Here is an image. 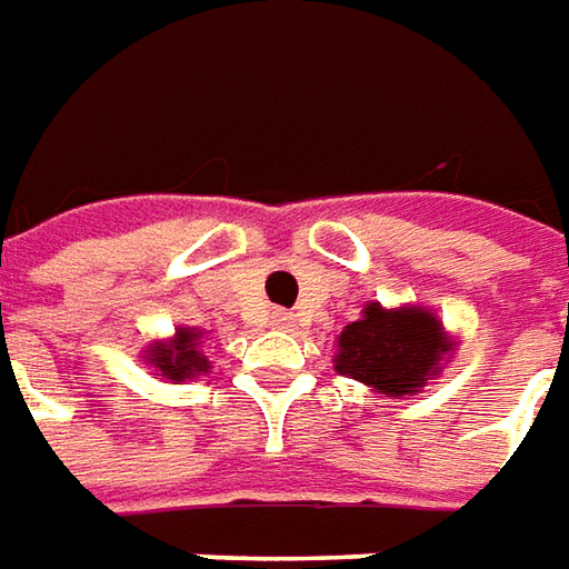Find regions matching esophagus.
Segmentation results:
<instances>
[{
    "label": "esophagus",
    "mask_w": 569,
    "mask_h": 569,
    "mask_svg": "<svg viewBox=\"0 0 569 569\" xmlns=\"http://www.w3.org/2000/svg\"><path fill=\"white\" fill-rule=\"evenodd\" d=\"M272 326L274 329H291V326H295V313H288V310H272Z\"/></svg>",
    "instance_id": "1"
}]
</instances>
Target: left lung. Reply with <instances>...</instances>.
<instances>
[{
  "mask_svg": "<svg viewBox=\"0 0 569 569\" xmlns=\"http://www.w3.org/2000/svg\"><path fill=\"white\" fill-rule=\"evenodd\" d=\"M456 339L433 310L405 303H363L361 319L348 322L336 339V370L370 386L382 399L418 396L427 380L443 373Z\"/></svg>",
  "mask_w": 569,
  "mask_h": 569,
  "instance_id": "left-lung-1",
  "label": "left lung"
}]
</instances>
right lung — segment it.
I'll use <instances>...</instances> for the list:
<instances>
[{"mask_svg": "<svg viewBox=\"0 0 569 569\" xmlns=\"http://www.w3.org/2000/svg\"><path fill=\"white\" fill-rule=\"evenodd\" d=\"M206 332L192 329V326H180L170 339H154L144 348V363L154 370V377L167 382H187L192 377L208 373L211 361L206 358Z\"/></svg>", "mask_w": 569, "mask_h": 569, "instance_id": "1", "label": "right lung"}]
</instances>
